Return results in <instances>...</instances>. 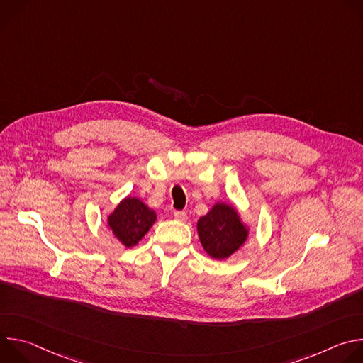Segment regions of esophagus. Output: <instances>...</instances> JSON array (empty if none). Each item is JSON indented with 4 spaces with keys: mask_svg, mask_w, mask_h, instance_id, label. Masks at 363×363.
Listing matches in <instances>:
<instances>
[{
    "mask_svg": "<svg viewBox=\"0 0 363 363\" xmlns=\"http://www.w3.org/2000/svg\"><path fill=\"white\" fill-rule=\"evenodd\" d=\"M174 217H175V220H178V221H186V218H188V216H186L185 211H174Z\"/></svg>",
    "mask_w": 363,
    "mask_h": 363,
    "instance_id": "esophagus-1",
    "label": "esophagus"
}]
</instances>
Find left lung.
<instances>
[{
    "label": "left lung",
    "mask_w": 363,
    "mask_h": 363,
    "mask_svg": "<svg viewBox=\"0 0 363 363\" xmlns=\"http://www.w3.org/2000/svg\"><path fill=\"white\" fill-rule=\"evenodd\" d=\"M198 235L203 250L213 258L230 257L247 238V230L233 206L217 203L214 208L198 221Z\"/></svg>",
    "instance_id": "left-lung-1"
}]
</instances>
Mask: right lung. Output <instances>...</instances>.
Here are the masks:
<instances>
[{"label":"right lung","mask_w":363,"mask_h":363,"mask_svg":"<svg viewBox=\"0 0 363 363\" xmlns=\"http://www.w3.org/2000/svg\"><path fill=\"white\" fill-rule=\"evenodd\" d=\"M157 220L153 210L139 201L128 196L109 217V227L115 237L126 247L136 245Z\"/></svg>","instance_id":"obj_1"}]
</instances>
